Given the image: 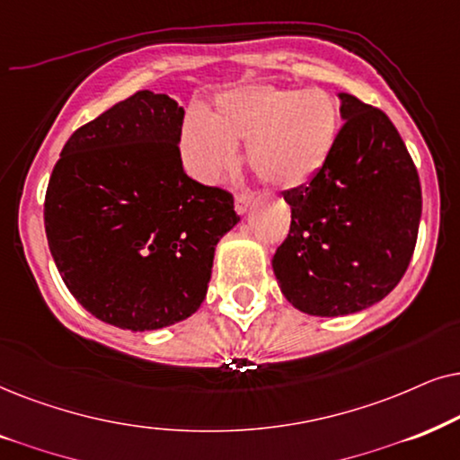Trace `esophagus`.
Returning a JSON list of instances; mask_svg holds the SVG:
<instances>
[{
	"label": "esophagus",
	"instance_id": "esophagus-1",
	"mask_svg": "<svg viewBox=\"0 0 460 460\" xmlns=\"http://www.w3.org/2000/svg\"><path fill=\"white\" fill-rule=\"evenodd\" d=\"M252 198L254 195L250 193V191H240V193H235V210L240 212V214H243L248 210V206H250V201H252Z\"/></svg>",
	"mask_w": 460,
	"mask_h": 460
}]
</instances>
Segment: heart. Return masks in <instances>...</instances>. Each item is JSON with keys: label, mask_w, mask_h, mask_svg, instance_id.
Listing matches in <instances>:
<instances>
[{"label": "heart", "mask_w": 460, "mask_h": 460, "mask_svg": "<svg viewBox=\"0 0 460 460\" xmlns=\"http://www.w3.org/2000/svg\"><path fill=\"white\" fill-rule=\"evenodd\" d=\"M339 107L320 88L246 85L218 96L210 119L191 115L182 146L193 172L217 181L248 143L246 162L261 181L303 187L326 166L339 138Z\"/></svg>", "instance_id": "1"}]
</instances>
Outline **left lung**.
<instances>
[{
	"instance_id": "8db88e82",
	"label": "left lung",
	"mask_w": 460,
	"mask_h": 460,
	"mask_svg": "<svg viewBox=\"0 0 460 460\" xmlns=\"http://www.w3.org/2000/svg\"><path fill=\"white\" fill-rule=\"evenodd\" d=\"M345 124L292 208L273 254L281 292L309 315L334 317L381 301L406 273L422 210L420 181L400 132L381 109L341 94Z\"/></svg>"
}]
</instances>
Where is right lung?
<instances>
[{
  "instance_id": "add662e5",
  "label": "right lung",
  "mask_w": 460,
  "mask_h": 460,
  "mask_svg": "<svg viewBox=\"0 0 460 460\" xmlns=\"http://www.w3.org/2000/svg\"><path fill=\"white\" fill-rule=\"evenodd\" d=\"M185 111L140 90L77 128L50 174L48 246L85 311L126 330L185 320L206 296L234 195L182 170Z\"/></svg>"
}]
</instances>
